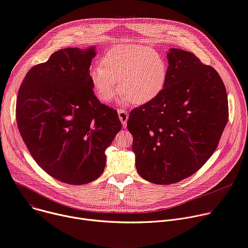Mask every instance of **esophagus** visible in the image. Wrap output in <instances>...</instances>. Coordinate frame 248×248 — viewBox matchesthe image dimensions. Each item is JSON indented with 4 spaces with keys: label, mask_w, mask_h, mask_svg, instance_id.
<instances>
[{
    "label": "esophagus",
    "mask_w": 248,
    "mask_h": 248,
    "mask_svg": "<svg viewBox=\"0 0 248 248\" xmlns=\"http://www.w3.org/2000/svg\"><path fill=\"white\" fill-rule=\"evenodd\" d=\"M118 114H119V118H120V120L123 124V126L126 127V123H127V119H128L127 111L124 110V109H119Z\"/></svg>",
    "instance_id": "obj_1"
}]
</instances>
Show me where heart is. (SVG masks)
<instances>
[{
  "mask_svg": "<svg viewBox=\"0 0 248 248\" xmlns=\"http://www.w3.org/2000/svg\"><path fill=\"white\" fill-rule=\"evenodd\" d=\"M167 76V62L155 49L140 44H121L101 58L100 65L90 72V81L103 103L114 99L120 86L123 104L131 101L141 106L160 95Z\"/></svg>",
  "mask_w": 248,
  "mask_h": 248,
  "instance_id": "1",
  "label": "heart"
}]
</instances>
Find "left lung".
<instances>
[{
    "label": "left lung",
    "mask_w": 248,
    "mask_h": 248,
    "mask_svg": "<svg viewBox=\"0 0 248 248\" xmlns=\"http://www.w3.org/2000/svg\"><path fill=\"white\" fill-rule=\"evenodd\" d=\"M160 95L129 112L139 174L168 185L196 173L217 149L229 121L224 84L192 52L171 48Z\"/></svg>",
    "instance_id": "left-lung-1"
}]
</instances>
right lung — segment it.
<instances>
[{
  "label": "right lung",
  "instance_id": "1",
  "mask_svg": "<svg viewBox=\"0 0 248 248\" xmlns=\"http://www.w3.org/2000/svg\"><path fill=\"white\" fill-rule=\"evenodd\" d=\"M95 47L64 48L33 66L22 81L16 118L35 162L63 183L101 176L106 149L122 128L117 109L102 104L90 81Z\"/></svg>",
  "mask_w": 248,
  "mask_h": 248
}]
</instances>
